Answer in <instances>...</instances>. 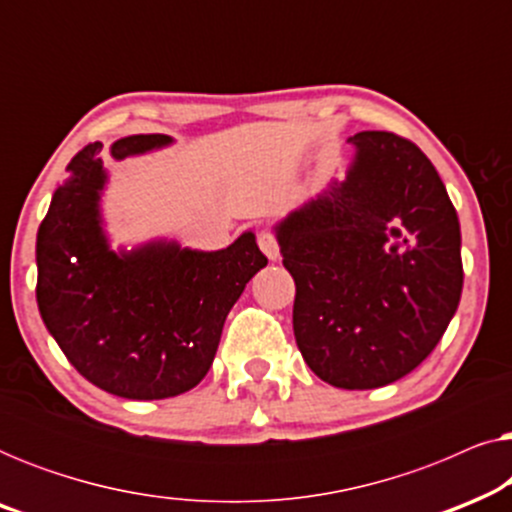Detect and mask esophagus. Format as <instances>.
<instances>
[{"label":"esophagus","instance_id":"obj_1","mask_svg":"<svg viewBox=\"0 0 512 512\" xmlns=\"http://www.w3.org/2000/svg\"><path fill=\"white\" fill-rule=\"evenodd\" d=\"M258 247L263 249V254L270 258V261H277L279 258V242L275 233H270V230H261L258 233Z\"/></svg>","mask_w":512,"mask_h":512}]
</instances>
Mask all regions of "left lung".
<instances>
[{
    "mask_svg": "<svg viewBox=\"0 0 512 512\" xmlns=\"http://www.w3.org/2000/svg\"><path fill=\"white\" fill-rule=\"evenodd\" d=\"M349 142L347 179L275 230L305 363L338 389H377L412 373L457 312L461 230L417 144L382 130Z\"/></svg>",
    "mask_w": 512,
    "mask_h": 512,
    "instance_id": "1",
    "label": "left lung"
}]
</instances>
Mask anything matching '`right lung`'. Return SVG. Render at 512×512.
Masks as SVG:
<instances>
[{"mask_svg": "<svg viewBox=\"0 0 512 512\" xmlns=\"http://www.w3.org/2000/svg\"><path fill=\"white\" fill-rule=\"evenodd\" d=\"M132 135L111 146L123 160L170 144ZM102 144L67 165L37 233V305L69 363L109 394L158 401L193 389L212 366L223 324L244 286L268 258L254 233L221 251L151 242L109 249L100 221L107 181Z\"/></svg>", "mask_w": 512, "mask_h": 512, "instance_id": "1", "label": "right lung"}]
</instances>
